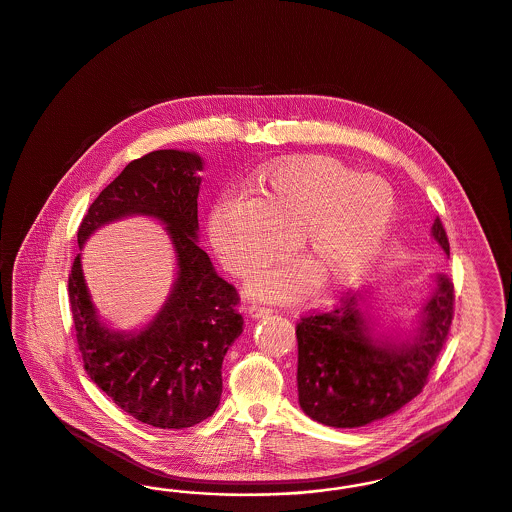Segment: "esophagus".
I'll return each instance as SVG.
<instances>
[{
	"label": "esophagus",
	"instance_id": "esophagus-1",
	"mask_svg": "<svg viewBox=\"0 0 512 512\" xmlns=\"http://www.w3.org/2000/svg\"><path fill=\"white\" fill-rule=\"evenodd\" d=\"M249 317L251 318H261V317H267V315H270L272 313V309L270 307H267V305H263V303H253L251 307H249Z\"/></svg>",
	"mask_w": 512,
	"mask_h": 512
}]
</instances>
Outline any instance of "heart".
<instances>
[{"instance_id": "obj_1", "label": "heart", "mask_w": 512, "mask_h": 512, "mask_svg": "<svg viewBox=\"0 0 512 512\" xmlns=\"http://www.w3.org/2000/svg\"><path fill=\"white\" fill-rule=\"evenodd\" d=\"M253 194L215 203L209 240L222 267L238 278L280 259L295 240L307 263L276 268L253 286L272 299L311 292L318 278L328 290L357 284L382 253L397 213L388 180L328 157L276 163L259 172Z\"/></svg>"}]
</instances>
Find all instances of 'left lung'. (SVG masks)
Here are the masks:
<instances>
[{
    "label": "left lung",
    "instance_id": "obj_1",
    "mask_svg": "<svg viewBox=\"0 0 512 512\" xmlns=\"http://www.w3.org/2000/svg\"><path fill=\"white\" fill-rule=\"evenodd\" d=\"M432 238L449 257L441 220ZM361 293L297 322V391L303 413L334 428H359L405 407L422 391L447 340L455 288L447 274L422 307L418 332L407 340L376 338Z\"/></svg>",
    "mask_w": 512,
    "mask_h": 512
}]
</instances>
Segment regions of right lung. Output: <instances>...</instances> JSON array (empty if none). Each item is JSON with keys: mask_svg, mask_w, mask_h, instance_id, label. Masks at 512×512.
<instances>
[{"mask_svg": "<svg viewBox=\"0 0 512 512\" xmlns=\"http://www.w3.org/2000/svg\"><path fill=\"white\" fill-rule=\"evenodd\" d=\"M199 155L159 149L128 163L96 197L78 226L82 247L99 226L132 215L161 220L176 251V282L163 309L140 332L107 328L86 288L80 253L69 274L78 351L99 390L136 420L190 428L217 411L222 361L242 334L240 295L197 245Z\"/></svg>", "mask_w": 512, "mask_h": 512, "instance_id": "add662e5", "label": "right lung"}]
</instances>
